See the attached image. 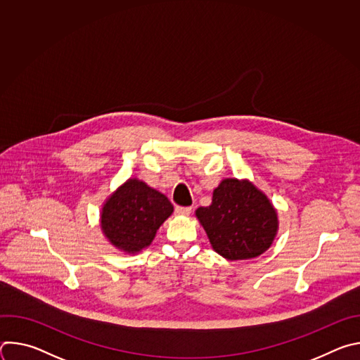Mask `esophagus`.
Wrapping results in <instances>:
<instances>
[{
	"label": "esophagus",
	"mask_w": 360,
	"mask_h": 360,
	"mask_svg": "<svg viewBox=\"0 0 360 360\" xmlns=\"http://www.w3.org/2000/svg\"><path fill=\"white\" fill-rule=\"evenodd\" d=\"M175 212L178 215H189L192 212V207H176Z\"/></svg>",
	"instance_id": "esophagus-1"
}]
</instances>
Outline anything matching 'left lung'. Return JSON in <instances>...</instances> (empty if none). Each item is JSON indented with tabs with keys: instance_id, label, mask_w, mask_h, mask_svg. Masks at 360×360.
I'll return each mask as SVG.
<instances>
[{
	"instance_id": "8db88e82",
	"label": "left lung",
	"mask_w": 360,
	"mask_h": 360,
	"mask_svg": "<svg viewBox=\"0 0 360 360\" xmlns=\"http://www.w3.org/2000/svg\"><path fill=\"white\" fill-rule=\"evenodd\" d=\"M196 217L207 231L212 248L229 261L250 259L272 243L278 217L269 199L250 182L225 179L214 191L210 207Z\"/></svg>"
}]
</instances>
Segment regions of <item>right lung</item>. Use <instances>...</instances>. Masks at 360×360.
<instances>
[{"label": "right lung", "mask_w": 360, "mask_h": 360, "mask_svg": "<svg viewBox=\"0 0 360 360\" xmlns=\"http://www.w3.org/2000/svg\"><path fill=\"white\" fill-rule=\"evenodd\" d=\"M172 211L165 195L129 179L104 205L101 226L112 245L134 253L152 242Z\"/></svg>", "instance_id": "add662e5"}]
</instances>
